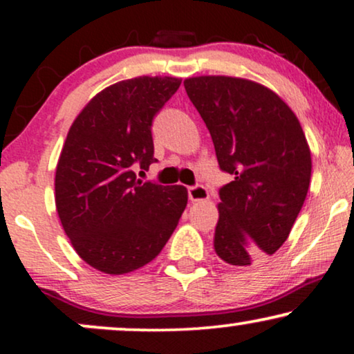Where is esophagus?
<instances>
[{
	"label": "esophagus",
	"mask_w": 354,
	"mask_h": 354,
	"mask_svg": "<svg viewBox=\"0 0 354 354\" xmlns=\"http://www.w3.org/2000/svg\"><path fill=\"white\" fill-rule=\"evenodd\" d=\"M207 196H209V193H207L206 187L203 185L188 187V198H190L192 201H205L207 200Z\"/></svg>",
	"instance_id": "esophagus-1"
}]
</instances>
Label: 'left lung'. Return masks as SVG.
<instances>
[{"label":"left lung","mask_w":354,"mask_h":354,"mask_svg":"<svg viewBox=\"0 0 354 354\" xmlns=\"http://www.w3.org/2000/svg\"><path fill=\"white\" fill-rule=\"evenodd\" d=\"M187 95L209 130L221 171L214 250L232 266L272 256L301 211L311 151L293 111L272 90L225 75L192 77Z\"/></svg>","instance_id":"obj_1"}]
</instances>
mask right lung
<instances>
[{
  "instance_id": "right-lung-1",
  "label": "right lung",
  "mask_w": 354,
  "mask_h": 354,
  "mask_svg": "<svg viewBox=\"0 0 354 354\" xmlns=\"http://www.w3.org/2000/svg\"><path fill=\"white\" fill-rule=\"evenodd\" d=\"M137 77L100 91L71 125L56 167V209L77 254L104 274H127L161 253L187 206V188L142 182L153 119L180 86Z\"/></svg>"
}]
</instances>
